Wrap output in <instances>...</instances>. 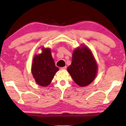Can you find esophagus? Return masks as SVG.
<instances>
[{"label":"esophagus","mask_w":126,"mask_h":126,"mask_svg":"<svg viewBox=\"0 0 126 126\" xmlns=\"http://www.w3.org/2000/svg\"><path fill=\"white\" fill-rule=\"evenodd\" d=\"M60 69H62V70H66V69H67V67H66V66H65V67H62L60 68Z\"/></svg>","instance_id":"obj_1"}]
</instances>
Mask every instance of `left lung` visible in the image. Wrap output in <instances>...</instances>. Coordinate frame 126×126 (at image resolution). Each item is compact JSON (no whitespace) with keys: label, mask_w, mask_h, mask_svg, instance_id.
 <instances>
[{"label":"left lung","mask_w":126,"mask_h":126,"mask_svg":"<svg viewBox=\"0 0 126 126\" xmlns=\"http://www.w3.org/2000/svg\"><path fill=\"white\" fill-rule=\"evenodd\" d=\"M67 69L76 84L85 86L90 84L96 76L97 65L91 51L83 46L73 52L72 63Z\"/></svg>","instance_id":"obj_1"}]
</instances>
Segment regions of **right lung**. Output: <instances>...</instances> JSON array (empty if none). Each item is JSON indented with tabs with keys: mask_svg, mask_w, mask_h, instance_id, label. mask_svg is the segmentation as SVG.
Wrapping results in <instances>:
<instances>
[{
	"mask_svg": "<svg viewBox=\"0 0 126 126\" xmlns=\"http://www.w3.org/2000/svg\"><path fill=\"white\" fill-rule=\"evenodd\" d=\"M59 70L56 66L50 48H43V53L35 55L32 64V73L39 85L47 86Z\"/></svg>",
	"mask_w": 126,
	"mask_h": 126,
	"instance_id": "right-lung-1",
	"label": "right lung"
}]
</instances>
